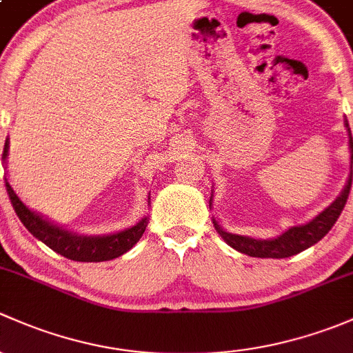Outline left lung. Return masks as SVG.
<instances>
[{
	"instance_id": "left-lung-1",
	"label": "left lung",
	"mask_w": 353,
	"mask_h": 353,
	"mask_svg": "<svg viewBox=\"0 0 353 353\" xmlns=\"http://www.w3.org/2000/svg\"><path fill=\"white\" fill-rule=\"evenodd\" d=\"M348 127V123H345ZM350 132V129H348ZM350 141H348V146H350V176H348V183L345 185L343 192L328 209L323 210L318 217L311 221V223L304 224V226L290 228L289 231H285L284 234L279 236L275 239H253L246 238V236H238L231 234V232L223 231L219 228V224L214 221V226L219 231V234L223 236L224 241L228 245L232 246L238 252L245 253L248 256L255 258H287L297 255V253L304 252L310 246L318 243L319 239L325 238L328 234V231L335 226L336 219L340 217L341 210H343L345 203H347L348 194H350L352 187V176H353V137L352 134H348Z\"/></svg>"
}]
</instances>
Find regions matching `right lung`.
<instances>
[{
  "mask_svg": "<svg viewBox=\"0 0 353 353\" xmlns=\"http://www.w3.org/2000/svg\"><path fill=\"white\" fill-rule=\"evenodd\" d=\"M8 152V143H5V150H3V158H6ZM6 192L12 201V205L32 234L37 239H41L43 245L49 246L59 255L69 258L74 261H107L114 260V258L123 255L129 252L134 245L141 239L143 232L146 231L148 219H143L137 223L136 226L129 228V230L115 232V234L108 236H78L72 232L64 231L63 228H57L54 224L47 223L41 216L32 212L28 207L23 205V202L18 199L13 188L10 187L8 180H5Z\"/></svg>",
  "mask_w": 353,
  "mask_h": 353,
  "instance_id": "1",
  "label": "right lung"
}]
</instances>
